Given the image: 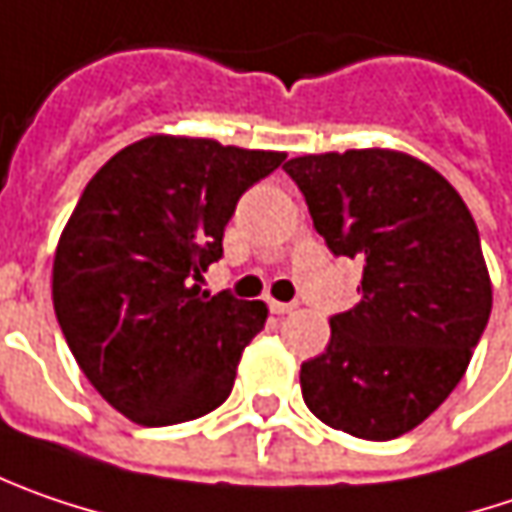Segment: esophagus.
<instances>
[{"instance_id": "34e87169", "label": "esophagus", "mask_w": 512, "mask_h": 512, "mask_svg": "<svg viewBox=\"0 0 512 512\" xmlns=\"http://www.w3.org/2000/svg\"><path fill=\"white\" fill-rule=\"evenodd\" d=\"M269 310H272L275 316H286V313H292V310H295V304H286V301H275V298H269Z\"/></svg>"}]
</instances>
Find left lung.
Listing matches in <instances>:
<instances>
[{
    "label": "left lung",
    "instance_id": "obj_1",
    "mask_svg": "<svg viewBox=\"0 0 512 512\" xmlns=\"http://www.w3.org/2000/svg\"><path fill=\"white\" fill-rule=\"evenodd\" d=\"M333 255L362 260L359 304L301 365L307 408L365 440L411 432L461 382L490 310L481 237L461 194L397 150L298 156L284 165Z\"/></svg>",
    "mask_w": 512,
    "mask_h": 512
}]
</instances>
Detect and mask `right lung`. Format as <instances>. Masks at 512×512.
<instances>
[{
	"mask_svg": "<svg viewBox=\"0 0 512 512\" xmlns=\"http://www.w3.org/2000/svg\"><path fill=\"white\" fill-rule=\"evenodd\" d=\"M284 153L150 136L115 153L60 234L51 298L95 391L138 426L196 420L231 394L263 301L205 292L237 199Z\"/></svg>",
	"mask_w": 512,
	"mask_h": 512,
	"instance_id": "right-lung-1",
	"label": "right lung"
}]
</instances>
